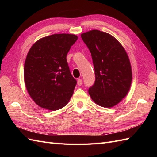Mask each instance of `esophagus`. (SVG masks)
<instances>
[{
	"mask_svg": "<svg viewBox=\"0 0 157 157\" xmlns=\"http://www.w3.org/2000/svg\"><path fill=\"white\" fill-rule=\"evenodd\" d=\"M78 85L79 86L82 85V80L81 79H78Z\"/></svg>",
	"mask_w": 157,
	"mask_h": 157,
	"instance_id": "obj_1",
	"label": "esophagus"
}]
</instances>
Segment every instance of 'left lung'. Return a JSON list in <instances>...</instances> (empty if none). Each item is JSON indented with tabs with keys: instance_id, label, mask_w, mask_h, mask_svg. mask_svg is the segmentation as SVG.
Masks as SVG:
<instances>
[{
	"instance_id": "1",
	"label": "left lung",
	"mask_w": 157,
	"mask_h": 157,
	"mask_svg": "<svg viewBox=\"0 0 157 157\" xmlns=\"http://www.w3.org/2000/svg\"><path fill=\"white\" fill-rule=\"evenodd\" d=\"M91 53L95 82L88 90L96 104L112 107L121 101L131 86L132 73L121 44L106 32L91 30L81 35Z\"/></svg>"
}]
</instances>
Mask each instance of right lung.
<instances>
[{
  "label": "right lung",
  "mask_w": 157,
  "mask_h": 157,
  "mask_svg": "<svg viewBox=\"0 0 157 157\" xmlns=\"http://www.w3.org/2000/svg\"><path fill=\"white\" fill-rule=\"evenodd\" d=\"M78 36L68 34L46 36L34 44L24 65L26 88L36 104L56 111L67 104L76 79L72 76L67 55Z\"/></svg>",
  "instance_id": "right-lung-1"
}]
</instances>
